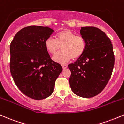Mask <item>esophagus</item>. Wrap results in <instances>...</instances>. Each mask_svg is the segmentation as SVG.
Returning a JSON list of instances; mask_svg holds the SVG:
<instances>
[{
	"label": "esophagus",
	"instance_id": "esophagus-1",
	"mask_svg": "<svg viewBox=\"0 0 124 124\" xmlns=\"http://www.w3.org/2000/svg\"><path fill=\"white\" fill-rule=\"evenodd\" d=\"M62 66L63 69H66V68L67 67V65H66V64H62Z\"/></svg>",
	"mask_w": 124,
	"mask_h": 124
}]
</instances>
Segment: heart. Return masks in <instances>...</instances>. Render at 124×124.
I'll return each mask as SVG.
<instances>
[{
    "label": "heart",
    "mask_w": 124,
    "mask_h": 124,
    "mask_svg": "<svg viewBox=\"0 0 124 124\" xmlns=\"http://www.w3.org/2000/svg\"><path fill=\"white\" fill-rule=\"evenodd\" d=\"M46 48L50 53L55 54L62 48V51L53 56V60L60 64H65L71 59L76 60L84 54L87 47L85 39L70 30H63L57 33L56 40L48 37L45 40Z\"/></svg>",
    "instance_id": "1"
}]
</instances>
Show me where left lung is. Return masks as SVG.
I'll use <instances>...</instances> for the list:
<instances>
[{
	"label": "left lung",
	"instance_id": "obj_1",
	"mask_svg": "<svg viewBox=\"0 0 124 124\" xmlns=\"http://www.w3.org/2000/svg\"><path fill=\"white\" fill-rule=\"evenodd\" d=\"M80 34L87 47L82 56L68 66L69 83L75 94L91 98L103 90L110 78L115 62L113 47L106 34L97 27H82Z\"/></svg>",
	"mask_w": 124,
	"mask_h": 124
}]
</instances>
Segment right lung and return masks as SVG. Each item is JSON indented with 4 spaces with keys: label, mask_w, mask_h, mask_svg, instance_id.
Instances as JSON below:
<instances>
[{
    "label": "right lung",
    "mask_w": 124,
    "mask_h": 124,
    "mask_svg": "<svg viewBox=\"0 0 124 124\" xmlns=\"http://www.w3.org/2000/svg\"><path fill=\"white\" fill-rule=\"evenodd\" d=\"M53 32L47 26H28L16 33L10 45L11 74L18 88L32 99L50 96L62 70L51 59L44 44Z\"/></svg>",
    "instance_id": "right-lung-1"
}]
</instances>
